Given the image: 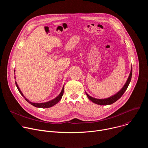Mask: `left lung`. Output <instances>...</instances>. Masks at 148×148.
Listing matches in <instances>:
<instances>
[{"mask_svg": "<svg viewBox=\"0 0 148 148\" xmlns=\"http://www.w3.org/2000/svg\"><path fill=\"white\" fill-rule=\"evenodd\" d=\"M132 74V67H131V70L130 75H129V77L127 79V81H126V82L124 84L123 87L116 94H115V95H112V96H111L109 98H105V99H98V98H95L94 97H91L86 92V94L88 98L90 101H91L92 102H94L96 104H98V105H111V104L114 103L115 102H116L118 99H119L122 96V95L125 92L126 89H127V88L128 87L129 84L131 82V80Z\"/></svg>", "mask_w": 148, "mask_h": 148, "instance_id": "8db88e82", "label": "left lung"}]
</instances>
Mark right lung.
<instances>
[{"instance_id": "add662e5", "label": "right lung", "mask_w": 148, "mask_h": 148, "mask_svg": "<svg viewBox=\"0 0 148 148\" xmlns=\"http://www.w3.org/2000/svg\"><path fill=\"white\" fill-rule=\"evenodd\" d=\"M14 72H15V70H14ZM14 78H16V77H14ZM15 83H16V87L19 91V92L20 93V94L22 95L24 98L29 103H30L31 105H33L34 107H37V108H50V107H51L53 106H54V105H56V103H57L61 99L62 95H63V93H64V86H63L62 88V90L61 91V92L60 93V94L57 97H56L55 98H54L52 100H50L49 101H47V102H41V103H36V102H32L31 101H30L28 99H27L25 96L23 94L22 92L21 91L20 89L18 87V86L17 85V83L16 81H15Z\"/></svg>"}]
</instances>
